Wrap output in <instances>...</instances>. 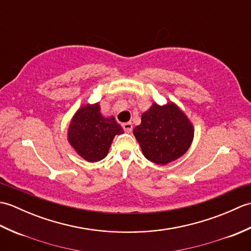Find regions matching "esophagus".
Instances as JSON below:
<instances>
[{
	"instance_id": "1",
	"label": "esophagus",
	"mask_w": 251,
	"mask_h": 251,
	"mask_svg": "<svg viewBox=\"0 0 251 251\" xmlns=\"http://www.w3.org/2000/svg\"><path fill=\"white\" fill-rule=\"evenodd\" d=\"M123 128H124V130H125V132H131V130H132V124L130 122H127V123H124V124H123Z\"/></svg>"
}]
</instances>
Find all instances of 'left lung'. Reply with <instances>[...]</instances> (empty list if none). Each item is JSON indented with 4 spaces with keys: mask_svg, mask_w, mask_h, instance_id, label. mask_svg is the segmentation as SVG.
Wrapping results in <instances>:
<instances>
[{
    "mask_svg": "<svg viewBox=\"0 0 251 251\" xmlns=\"http://www.w3.org/2000/svg\"><path fill=\"white\" fill-rule=\"evenodd\" d=\"M134 135L143 155L157 165H165L182 156L193 140L194 129L177 105L154 103L142 114L141 124Z\"/></svg>",
    "mask_w": 251,
    "mask_h": 251,
    "instance_id": "8db88e82",
    "label": "left lung"
}]
</instances>
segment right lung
Listing matches in <instances>:
<instances>
[{
	"instance_id": "obj_1",
	"label": "right lung",
	"mask_w": 251,
	"mask_h": 251,
	"mask_svg": "<svg viewBox=\"0 0 251 251\" xmlns=\"http://www.w3.org/2000/svg\"><path fill=\"white\" fill-rule=\"evenodd\" d=\"M124 132L113 116L104 119L99 103L86 104L73 116L68 140L78 155L87 162H98L106 156L115 135Z\"/></svg>"
}]
</instances>
